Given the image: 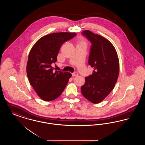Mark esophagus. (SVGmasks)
<instances>
[{"label":"esophagus","instance_id":"esophagus-1","mask_svg":"<svg viewBox=\"0 0 145 145\" xmlns=\"http://www.w3.org/2000/svg\"><path fill=\"white\" fill-rule=\"evenodd\" d=\"M72 76L75 77L76 76H78V73L77 72H74V73H72Z\"/></svg>","mask_w":145,"mask_h":145}]
</instances>
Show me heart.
I'll return each mask as SVG.
<instances>
[{
    "mask_svg": "<svg viewBox=\"0 0 145 145\" xmlns=\"http://www.w3.org/2000/svg\"><path fill=\"white\" fill-rule=\"evenodd\" d=\"M78 44H86V42L83 38H80Z\"/></svg>",
    "mask_w": 145,
    "mask_h": 145,
    "instance_id": "obj_1",
    "label": "heart"
}]
</instances>
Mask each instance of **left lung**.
Segmentation results:
<instances>
[{
	"mask_svg": "<svg viewBox=\"0 0 145 145\" xmlns=\"http://www.w3.org/2000/svg\"><path fill=\"white\" fill-rule=\"evenodd\" d=\"M82 34L92 43L89 65L94 70L85 78L81 91L90 102L99 103L115 87L119 75V60L116 49L108 40L88 30Z\"/></svg>",
	"mask_w": 145,
	"mask_h": 145,
	"instance_id": "1",
	"label": "left lung"
}]
</instances>
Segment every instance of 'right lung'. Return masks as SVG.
Listing matches in <instances>:
<instances>
[{"label": "right lung", "instance_id": "right-lung-1", "mask_svg": "<svg viewBox=\"0 0 145 145\" xmlns=\"http://www.w3.org/2000/svg\"><path fill=\"white\" fill-rule=\"evenodd\" d=\"M75 33L61 32L41 37L31 49L28 55L27 74L30 85L37 96L45 101L60 96L72 74L53 71L51 65L56 62L62 44L76 36Z\"/></svg>", "mask_w": 145, "mask_h": 145}]
</instances>
